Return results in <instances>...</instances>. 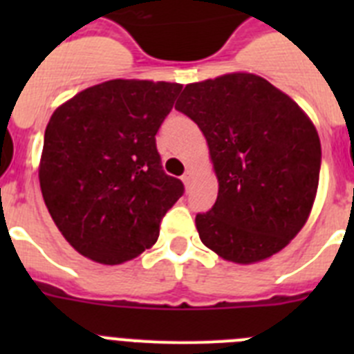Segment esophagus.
I'll return each mask as SVG.
<instances>
[{
  "instance_id": "obj_1",
  "label": "esophagus",
  "mask_w": 354,
  "mask_h": 354,
  "mask_svg": "<svg viewBox=\"0 0 354 354\" xmlns=\"http://www.w3.org/2000/svg\"><path fill=\"white\" fill-rule=\"evenodd\" d=\"M192 180H193V170H187L186 174L183 175V183L186 184V186H189V184H192Z\"/></svg>"
}]
</instances>
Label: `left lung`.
<instances>
[{
    "instance_id": "obj_1",
    "label": "left lung",
    "mask_w": 354,
    "mask_h": 354,
    "mask_svg": "<svg viewBox=\"0 0 354 354\" xmlns=\"http://www.w3.org/2000/svg\"><path fill=\"white\" fill-rule=\"evenodd\" d=\"M175 109L204 133L220 184L211 211L195 218L202 243L236 264L286 248L317 193L321 142L310 118L246 72L186 84Z\"/></svg>"
}]
</instances>
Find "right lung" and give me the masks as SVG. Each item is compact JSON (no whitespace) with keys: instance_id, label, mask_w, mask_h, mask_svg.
Listing matches in <instances>:
<instances>
[{"instance_id":"add662e5","label":"right lung","mask_w":354,"mask_h":354,"mask_svg":"<svg viewBox=\"0 0 354 354\" xmlns=\"http://www.w3.org/2000/svg\"><path fill=\"white\" fill-rule=\"evenodd\" d=\"M180 90L167 81L111 80L51 115L40 189L62 236L84 257L122 264L158 241L162 216L184 193L156 147Z\"/></svg>"}]
</instances>
